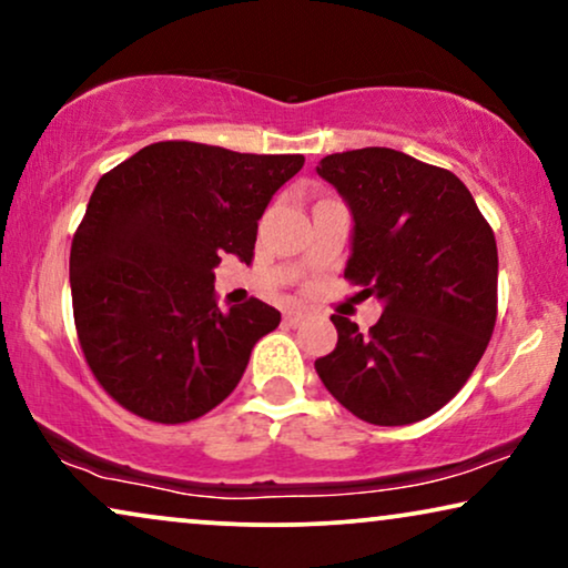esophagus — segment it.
I'll return each mask as SVG.
<instances>
[{"mask_svg":"<svg viewBox=\"0 0 568 568\" xmlns=\"http://www.w3.org/2000/svg\"><path fill=\"white\" fill-rule=\"evenodd\" d=\"M305 317H307L305 310H290V313L284 315V321L290 325H302V323H305Z\"/></svg>","mask_w":568,"mask_h":568,"instance_id":"esophagus-1","label":"esophagus"}]
</instances>
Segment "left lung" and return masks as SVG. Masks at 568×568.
<instances>
[{"label":"left lung","instance_id":"obj_1","mask_svg":"<svg viewBox=\"0 0 568 568\" xmlns=\"http://www.w3.org/2000/svg\"><path fill=\"white\" fill-rule=\"evenodd\" d=\"M315 170L352 214L344 276L383 305L369 333L331 317L338 344L317 375L362 422H422L455 398L494 333V232L460 178L406 152L364 146Z\"/></svg>","mask_w":568,"mask_h":568}]
</instances>
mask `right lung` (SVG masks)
Wrapping results in <instances>:
<instances>
[{"instance_id": "add662e5", "label": "right lung", "mask_w": 568, "mask_h": 568, "mask_svg": "<svg viewBox=\"0 0 568 568\" xmlns=\"http://www.w3.org/2000/svg\"><path fill=\"white\" fill-rule=\"evenodd\" d=\"M302 154L158 142L100 178L72 240L69 286L92 375L131 414L183 424L235 390L282 321L251 300L222 313L214 268L253 258L258 220Z\"/></svg>"}]
</instances>
